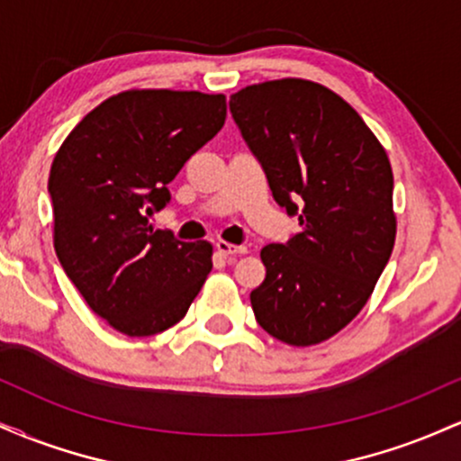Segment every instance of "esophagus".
Instances as JSON below:
<instances>
[{
    "mask_svg": "<svg viewBox=\"0 0 461 461\" xmlns=\"http://www.w3.org/2000/svg\"><path fill=\"white\" fill-rule=\"evenodd\" d=\"M216 251L221 253V256H225V258H238V256H242V253H247V247H238V245H230V242H225V240H219L216 242Z\"/></svg>",
    "mask_w": 461,
    "mask_h": 461,
    "instance_id": "1",
    "label": "esophagus"
}]
</instances>
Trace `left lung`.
<instances>
[{"mask_svg": "<svg viewBox=\"0 0 461 461\" xmlns=\"http://www.w3.org/2000/svg\"><path fill=\"white\" fill-rule=\"evenodd\" d=\"M230 113L273 199L301 225L260 251L267 277L251 293L253 314L285 345H319L356 319L390 260V160L345 99L308 79L242 88Z\"/></svg>", "mask_w": 461, "mask_h": 461, "instance_id": "1", "label": "left lung"}]
</instances>
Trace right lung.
Returning <instances> with one entry per match:
<instances>
[{"mask_svg": "<svg viewBox=\"0 0 461 461\" xmlns=\"http://www.w3.org/2000/svg\"><path fill=\"white\" fill-rule=\"evenodd\" d=\"M223 95L125 91L99 104L62 142L50 173L54 247L95 314L131 338L186 314L208 273L210 242H182L149 216L167 184L223 128Z\"/></svg>", "mask_w": 461, "mask_h": 461, "instance_id": "add662e5", "label": "right lung"}]
</instances>
